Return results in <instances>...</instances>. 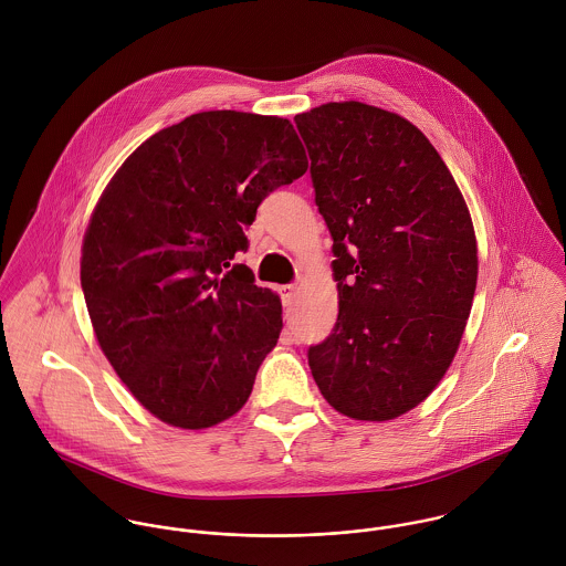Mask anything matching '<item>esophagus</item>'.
I'll use <instances>...</instances> for the list:
<instances>
[{
    "label": "esophagus",
    "mask_w": 566,
    "mask_h": 566,
    "mask_svg": "<svg viewBox=\"0 0 566 566\" xmlns=\"http://www.w3.org/2000/svg\"><path fill=\"white\" fill-rule=\"evenodd\" d=\"M279 292H281L283 303H285V305H290V303H292V298H294V294H296V285H294V283H290V285H281V287H279Z\"/></svg>",
    "instance_id": "esophagus-1"
}]
</instances>
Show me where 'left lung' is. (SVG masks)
<instances>
[{"label":"left lung","mask_w":566,"mask_h":566,"mask_svg":"<svg viewBox=\"0 0 566 566\" xmlns=\"http://www.w3.org/2000/svg\"><path fill=\"white\" fill-rule=\"evenodd\" d=\"M333 238L339 314L310 346L328 405L392 420L451 366L478 285L467 202L429 139L397 113L328 102L294 117Z\"/></svg>","instance_id":"8db88e82"}]
</instances>
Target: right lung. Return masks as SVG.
Wrapping results in <instances>:
<instances>
[{"label": "right lung", "instance_id": "add662e5", "mask_svg": "<svg viewBox=\"0 0 566 566\" xmlns=\"http://www.w3.org/2000/svg\"><path fill=\"white\" fill-rule=\"evenodd\" d=\"M307 167L287 119L207 111L153 135L106 185L82 292L106 359L163 422L205 429L248 401L283 321L235 254L263 198Z\"/></svg>", "mask_w": 566, "mask_h": 566}]
</instances>
